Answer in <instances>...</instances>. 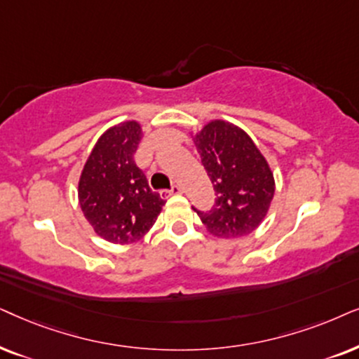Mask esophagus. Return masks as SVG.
Returning <instances> with one entry per match:
<instances>
[{"label": "esophagus", "instance_id": "obj_1", "mask_svg": "<svg viewBox=\"0 0 359 359\" xmlns=\"http://www.w3.org/2000/svg\"><path fill=\"white\" fill-rule=\"evenodd\" d=\"M180 192H182V189H180L179 187V185H174V187H172L170 190H164V192H162V194H164V195H167V194H180Z\"/></svg>", "mask_w": 359, "mask_h": 359}]
</instances>
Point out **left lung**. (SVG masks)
Listing matches in <instances>:
<instances>
[{"mask_svg":"<svg viewBox=\"0 0 359 359\" xmlns=\"http://www.w3.org/2000/svg\"><path fill=\"white\" fill-rule=\"evenodd\" d=\"M190 136L217 194L213 210L195 212L215 238L250 235L264 222L274 198L269 162L245 130L224 119H212Z\"/></svg>","mask_w":359,"mask_h":359,"instance_id":"left-lung-1","label":"left lung"}]
</instances>
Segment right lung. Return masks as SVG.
Listing matches in <instances>:
<instances>
[{"instance_id":"add662e5","label":"right lung","mask_w":359,"mask_h":359,"mask_svg":"<svg viewBox=\"0 0 359 359\" xmlns=\"http://www.w3.org/2000/svg\"><path fill=\"white\" fill-rule=\"evenodd\" d=\"M142 137L131 119L108 128L93 146L79 179V203L90 226L104 241L131 245L144 238L165 202L152 192L135 164Z\"/></svg>"}]
</instances>
